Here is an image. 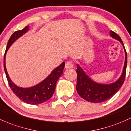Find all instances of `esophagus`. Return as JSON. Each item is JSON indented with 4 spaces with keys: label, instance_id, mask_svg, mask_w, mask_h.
<instances>
[{
    "label": "esophagus",
    "instance_id": "esophagus-1",
    "mask_svg": "<svg viewBox=\"0 0 131 131\" xmlns=\"http://www.w3.org/2000/svg\"><path fill=\"white\" fill-rule=\"evenodd\" d=\"M66 69H71L73 67V63L72 62H67L66 63Z\"/></svg>",
    "mask_w": 131,
    "mask_h": 131
}]
</instances>
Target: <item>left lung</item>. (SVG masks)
I'll use <instances>...</instances> for the list:
<instances>
[{"label": "left lung", "instance_id": "8db88e82", "mask_svg": "<svg viewBox=\"0 0 131 131\" xmlns=\"http://www.w3.org/2000/svg\"><path fill=\"white\" fill-rule=\"evenodd\" d=\"M112 38L118 40L123 46L125 52V62L122 74L118 79L110 84H101L94 81L84 71L78 64L77 66V84L76 90L81 98L91 103H101L105 102L114 95L122 87L124 82L127 57L124 45L121 37L115 32L110 31Z\"/></svg>", "mask_w": 131, "mask_h": 131}]
</instances>
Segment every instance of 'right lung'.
I'll return each instance as SVG.
<instances>
[{"mask_svg":"<svg viewBox=\"0 0 131 131\" xmlns=\"http://www.w3.org/2000/svg\"><path fill=\"white\" fill-rule=\"evenodd\" d=\"M29 30V26H27L21 30L15 31L9 38L4 58V68L7 79L8 83L12 91L20 100L28 104L38 105L48 100L53 95L55 91L57 82L62 74L65 62H63L60 66L55 68L45 79L36 85L29 88H23L14 84L7 73L5 66V56L10 47L19 38L25 35Z\"/></svg>","mask_w":131,"mask_h":131,"instance_id":"obj_1","label":"right lung"}]
</instances>
